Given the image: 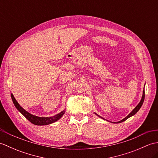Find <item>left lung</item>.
<instances>
[{
  "label": "left lung",
  "mask_w": 158,
  "mask_h": 158,
  "mask_svg": "<svg viewBox=\"0 0 158 158\" xmlns=\"http://www.w3.org/2000/svg\"><path fill=\"white\" fill-rule=\"evenodd\" d=\"M144 100H145V89H143V96H142V98H141V100H140V102L138 104V105H137L135 109H134L132 111L130 112V113H129V115H127L125 118H123V119H122L121 121H119V122H114V123H121V122H124V121H126L127 119H128L129 117H132V116H133V115H135V114L139 111V109H140V107L142 106V105H143V102H144ZM96 115H98V117H100V118H102V119H104V118H102V117H100V115H98V114H96V113H94Z\"/></svg>",
  "instance_id": "8db88e82"
}]
</instances>
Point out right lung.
<instances>
[{
  "label": "right lung",
  "instance_id": "1",
  "mask_svg": "<svg viewBox=\"0 0 158 158\" xmlns=\"http://www.w3.org/2000/svg\"><path fill=\"white\" fill-rule=\"evenodd\" d=\"M11 96L12 101L13 104H14L15 108L18 109L19 111L29 121V122H31L32 123L35 124V125L45 126V125H49V124H51L52 123H54L61 118L65 113V109H64L62 111L52 117H45L36 116V115H32L31 113H28V111H26L24 109L22 108V107L19 105V104L18 102V101L15 100V97L13 95L12 93L11 94Z\"/></svg>",
  "mask_w": 158,
  "mask_h": 158
}]
</instances>
